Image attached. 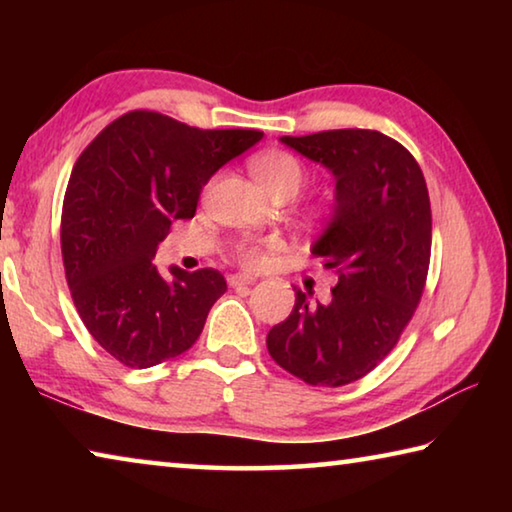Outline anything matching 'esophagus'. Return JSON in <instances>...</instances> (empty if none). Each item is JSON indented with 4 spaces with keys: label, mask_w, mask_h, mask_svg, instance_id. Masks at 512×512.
<instances>
[{
    "label": "esophagus",
    "mask_w": 512,
    "mask_h": 512,
    "mask_svg": "<svg viewBox=\"0 0 512 512\" xmlns=\"http://www.w3.org/2000/svg\"><path fill=\"white\" fill-rule=\"evenodd\" d=\"M255 280L250 275H230L228 277V284L232 289H239V287H248V284H253Z\"/></svg>",
    "instance_id": "1"
}]
</instances>
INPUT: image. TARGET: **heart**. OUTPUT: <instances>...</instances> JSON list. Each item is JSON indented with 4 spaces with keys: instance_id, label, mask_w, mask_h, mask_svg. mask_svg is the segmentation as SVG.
<instances>
[{
    "instance_id": "b5f03b06",
    "label": "heart",
    "mask_w": 512,
    "mask_h": 512,
    "mask_svg": "<svg viewBox=\"0 0 512 512\" xmlns=\"http://www.w3.org/2000/svg\"><path fill=\"white\" fill-rule=\"evenodd\" d=\"M253 173L275 198L296 196L307 183V169L298 155L282 149L259 153L253 160ZM235 257L246 268H257L266 259V241H241Z\"/></svg>"
}]
</instances>
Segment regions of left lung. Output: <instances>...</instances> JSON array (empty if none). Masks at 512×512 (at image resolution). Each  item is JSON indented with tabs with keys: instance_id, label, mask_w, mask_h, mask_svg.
Listing matches in <instances>:
<instances>
[{
	"instance_id": "1",
	"label": "left lung",
	"mask_w": 512,
	"mask_h": 512,
	"mask_svg": "<svg viewBox=\"0 0 512 512\" xmlns=\"http://www.w3.org/2000/svg\"><path fill=\"white\" fill-rule=\"evenodd\" d=\"M336 178L332 221L311 248L339 284L327 305L296 291L266 336L277 366L309 386L352 384L391 352L415 314L431 257V205L420 164L379 131L282 137Z\"/></svg>"
}]
</instances>
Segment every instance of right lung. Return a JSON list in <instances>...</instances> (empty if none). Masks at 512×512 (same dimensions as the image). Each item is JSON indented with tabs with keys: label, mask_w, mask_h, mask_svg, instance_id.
<instances>
[{
	"label": "right lung",
	"mask_w": 512,
	"mask_h": 512,
	"mask_svg": "<svg viewBox=\"0 0 512 512\" xmlns=\"http://www.w3.org/2000/svg\"><path fill=\"white\" fill-rule=\"evenodd\" d=\"M262 137L131 110L79 155L60 219L65 277L83 325L119 363L158 366L201 336L223 275L173 266L164 277L151 259L171 223L196 214L207 180Z\"/></svg>",
	"instance_id": "1"
}]
</instances>
